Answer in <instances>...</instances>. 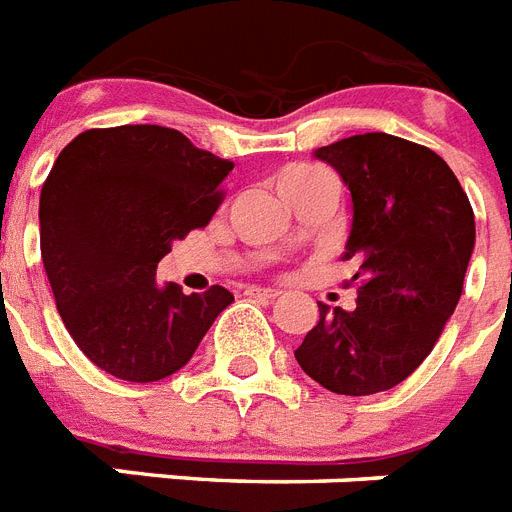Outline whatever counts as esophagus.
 Listing matches in <instances>:
<instances>
[{
    "label": "esophagus",
    "mask_w": 512,
    "mask_h": 512,
    "mask_svg": "<svg viewBox=\"0 0 512 512\" xmlns=\"http://www.w3.org/2000/svg\"><path fill=\"white\" fill-rule=\"evenodd\" d=\"M245 296L264 298V301H275V298L280 296V290H272V288H248V290H245Z\"/></svg>",
    "instance_id": "obj_1"
}]
</instances>
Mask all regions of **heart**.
Returning a JSON list of instances; mask_svg holds the SVG:
<instances>
[{
	"label": "heart",
	"instance_id": "obj_1",
	"mask_svg": "<svg viewBox=\"0 0 512 512\" xmlns=\"http://www.w3.org/2000/svg\"><path fill=\"white\" fill-rule=\"evenodd\" d=\"M325 171L317 169V166H306V163H293V166H285V169L277 174V190L282 192H288L290 187H298V185H304V182H309V179H317L322 177Z\"/></svg>",
	"mask_w": 512,
	"mask_h": 512
}]
</instances>
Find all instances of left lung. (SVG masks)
<instances>
[{"label": "left lung", "mask_w": 512, "mask_h": 512, "mask_svg": "<svg viewBox=\"0 0 512 512\" xmlns=\"http://www.w3.org/2000/svg\"><path fill=\"white\" fill-rule=\"evenodd\" d=\"M349 185L357 306L320 304L296 349L301 370L333 394L388 391L423 365L463 293L476 222L447 161L394 134H354L317 150Z\"/></svg>", "instance_id": "left-lung-1"}]
</instances>
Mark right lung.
Listing matches in <instances>:
<instances>
[{
  "label": "right lung",
  "mask_w": 512,
  "mask_h": 512,
  "mask_svg": "<svg viewBox=\"0 0 512 512\" xmlns=\"http://www.w3.org/2000/svg\"><path fill=\"white\" fill-rule=\"evenodd\" d=\"M235 163L153 124L89 129L57 155L39 198L42 261L57 312L84 357L153 383L190 357L230 290L185 296L155 282L174 240L206 227Z\"/></svg>",
  "instance_id": "add662e5"
}]
</instances>
